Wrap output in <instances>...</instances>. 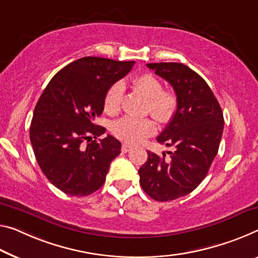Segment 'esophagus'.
<instances>
[{"label": "esophagus", "instance_id": "obj_1", "mask_svg": "<svg viewBox=\"0 0 258 258\" xmlns=\"http://www.w3.org/2000/svg\"><path fill=\"white\" fill-rule=\"evenodd\" d=\"M132 149H133V145H130L129 143H123V144H122V151L125 153L129 152Z\"/></svg>", "mask_w": 258, "mask_h": 258}]
</instances>
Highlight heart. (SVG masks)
<instances>
[{"label": "heart", "mask_w": 258, "mask_h": 258, "mask_svg": "<svg viewBox=\"0 0 258 258\" xmlns=\"http://www.w3.org/2000/svg\"><path fill=\"white\" fill-rule=\"evenodd\" d=\"M135 90L148 98L146 112H150L159 122H168L174 116L177 107L176 94L170 90H162L161 82L154 75L145 73L133 79ZM123 86L116 83L107 90L104 98V108L108 114H116L121 108ZM156 132V123L149 117L136 118L124 116L113 125V133L121 140L140 143Z\"/></svg>", "instance_id": "1"}]
</instances>
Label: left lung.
<instances>
[{
    "label": "left lung",
    "instance_id": "8db88e82",
    "mask_svg": "<svg viewBox=\"0 0 258 258\" xmlns=\"http://www.w3.org/2000/svg\"><path fill=\"white\" fill-rule=\"evenodd\" d=\"M149 69L173 86L176 112L157 141L174 151L162 156L148 151L138 170L140 183L158 202L188 195L205 179L217 156L224 132V116L208 83L189 67L175 62L148 63Z\"/></svg>",
    "mask_w": 258,
    "mask_h": 258
}]
</instances>
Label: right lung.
I'll list each match as a JSON object with an SVG mask.
<instances>
[{"mask_svg":"<svg viewBox=\"0 0 258 258\" xmlns=\"http://www.w3.org/2000/svg\"><path fill=\"white\" fill-rule=\"evenodd\" d=\"M135 61L86 56L71 62L50 79L35 105L30 140L35 159L51 184L70 196L100 189L121 143L93 123L104 110L110 86Z\"/></svg>","mask_w":258,"mask_h":258,"instance_id":"add662e5","label":"right lung"}]
</instances>
